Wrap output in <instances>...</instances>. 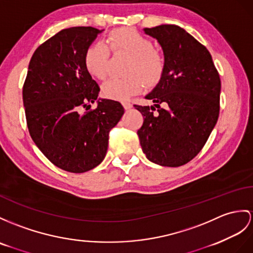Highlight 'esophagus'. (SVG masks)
<instances>
[{
	"instance_id": "esophagus-1",
	"label": "esophagus",
	"mask_w": 253,
	"mask_h": 253,
	"mask_svg": "<svg viewBox=\"0 0 253 253\" xmlns=\"http://www.w3.org/2000/svg\"><path fill=\"white\" fill-rule=\"evenodd\" d=\"M122 105H123V107H125V109H126V110L132 108V104L130 102H123Z\"/></svg>"
}]
</instances>
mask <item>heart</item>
<instances>
[{
	"instance_id": "1",
	"label": "heart",
	"mask_w": 253,
	"mask_h": 253,
	"mask_svg": "<svg viewBox=\"0 0 253 253\" xmlns=\"http://www.w3.org/2000/svg\"><path fill=\"white\" fill-rule=\"evenodd\" d=\"M109 49L113 52L130 55L122 78H109L102 84V94L110 100H127L146 85L159 83L165 71L166 59L153 42L133 29H118L110 32L104 42H92L85 49L84 64L91 76L102 79L106 76Z\"/></svg>"
}]
</instances>
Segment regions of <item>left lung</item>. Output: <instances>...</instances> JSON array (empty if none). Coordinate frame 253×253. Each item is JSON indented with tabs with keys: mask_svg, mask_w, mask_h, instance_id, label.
Returning a JSON list of instances; mask_svg holds the SVG:
<instances>
[{
	"mask_svg": "<svg viewBox=\"0 0 253 253\" xmlns=\"http://www.w3.org/2000/svg\"><path fill=\"white\" fill-rule=\"evenodd\" d=\"M144 31L161 45L166 65L159 84L145 96L153 106L134 105L144 117L137 135L149 161L178 168L202 150L217 123L219 73L207 48L182 28L161 24Z\"/></svg>",
	"mask_w": 253,
	"mask_h": 253,
	"instance_id": "1",
	"label": "left lung"
}]
</instances>
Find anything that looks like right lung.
<instances>
[{"mask_svg": "<svg viewBox=\"0 0 253 253\" xmlns=\"http://www.w3.org/2000/svg\"><path fill=\"white\" fill-rule=\"evenodd\" d=\"M102 31L73 27L42 42L22 89L31 137L49 161L71 173H84L103 161L109 132L125 114L119 102L97 98L100 87L84 64L85 49ZM95 100L97 108L88 111Z\"/></svg>", "mask_w": 253, "mask_h": 253, "instance_id": "1", "label": "right lung"}]
</instances>
